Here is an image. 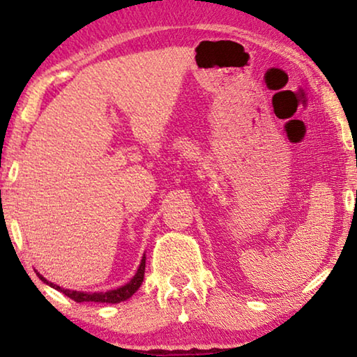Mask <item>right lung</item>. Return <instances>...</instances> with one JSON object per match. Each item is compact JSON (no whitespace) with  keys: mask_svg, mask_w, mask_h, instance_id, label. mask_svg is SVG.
<instances>
[{"mask_svg":"<svg viewBox=\"0 0 357 357\" xmlns=\"http://www.w3.org/2000/svg\"><path fill=\"white\" fill-rule=\"evenodd\" d=\"M144 268H146V257H143V260H141V263H139L138 271H136V275L133 278H131L130 282H126L125 286L116 287V289H112L107 292H82V291L63 289V287L53 284V282H50V281H47L45 278L40 275V273H37V275L43 282H47L48 286H52L53 289L63 292V294L68 296L70 299L76 301V302H107V304H119V302L130 299V297L139 289L141 282H143V280H144Z\"/></svg>","mask_w":357,"mask_h":357,"instance_id":"add662e5","label":"right lung"}]
</instances>
